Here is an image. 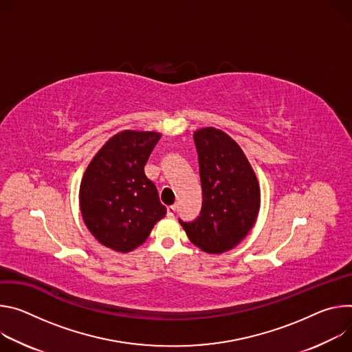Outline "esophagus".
Returning <instances> with one entry per match:
<instances>
[{
	"label": "esophagus",
	"instance_id": "obj_1",
	"mask_svg": "<svg viewBox=\"0 0 352 352\" xmlns=\"http://www.w3.org/2000/svg\"><path fill=\"white\" fill-rule=\"evenodd\" d=\"M166 212H168V217H173L175 212H176V206H169Z\"/></svg>",
	"mask_w": 352,
	"mask_h": 352
}]
</instances>
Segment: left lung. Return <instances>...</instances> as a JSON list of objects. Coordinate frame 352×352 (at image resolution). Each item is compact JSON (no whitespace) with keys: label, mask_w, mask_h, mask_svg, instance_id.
Returning a JSON list of instances; mask_svg holds the SVG:
<instances>
[{"label":"left lung","mask_w":352,"mask_h":352,"mask_svg":"<svg viewBox=\"0 0 352 352\" xmlns=\"http://www.w3.org/2000/svg\"><path fill=\"white\" fill-rule=\"evenodd\" d=\"M200 165V217L180 225L192 245L218 254L235 248L253 228L260 210V187L242 148L223 131L194 133Z\"/></svg>","instance_id":"obj_1"}]
</instances>
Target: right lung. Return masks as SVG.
I'll use <instances>...</instances> for the list:
<instances>
[{"instance_id": "right-lung-1", "label": "right lung", "mask_w": 352, "mask_h": 352, "mask_svg": "<svg viewBox=\"0 0 352 352\" xmlns=\"http://www.w3.org/2000/svg\"><path fill=\"white\" fill-rule=\"evenodd\" d=\"M155 131L126 130L113 135L88 165L80 206L84 222L106 248L127 253L141 246L166 215L144 166L160 141Z\"/></svg>"}]
</instances>
